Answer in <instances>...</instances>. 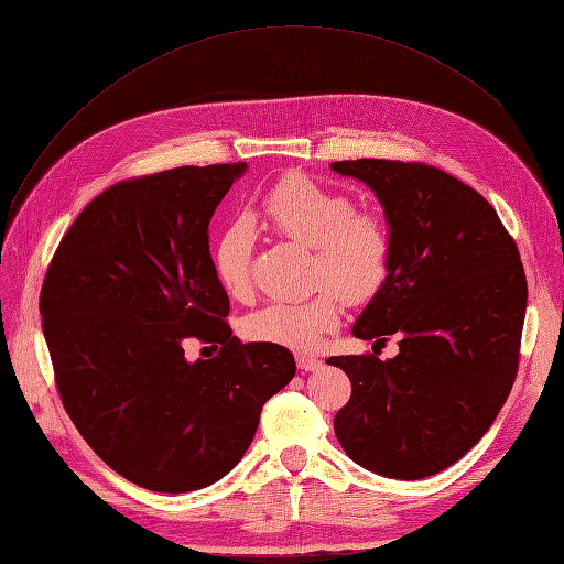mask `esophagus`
I'll return each mask as SVG.
<instances>
[{"label":"esophagus","mask_w":564,"mask_h":564,"mask_svg":"<svg viewBox=\"0 0 564 564\" xmlns=\"http://www.w3.org/2000/svg\"><path fill=\"white\" fill-rule=\"evenodd\" d=\"M296 365H299V369H303V371H315V369L322 367V360H319L317 355L299 352V355H296Z\"/></svg>","instance_id":"esophagus-1"}]
</instances>
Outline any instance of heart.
<instances>
[{
  "mask_svg": "<svg viewBox=\"0 0 564 564\" xmlns=\"http://www.w3.org/2000/svg\"><path fill=\"white\" fill-rule=\"evenodd\" d=\"M263 224L315 249L313 275L348 303L369 301L379 292L390 268V240L379 218L355 214V204L305 176L278 181L256 209ZM214 275L224 292L242 299L251 286V228L235 220L212 249ZM338 301L322 292L305 301H270L247 315L242 332L256 344L296 350L315 348L324 334L338 327Z\"/></svg>",
  "mask_w": 564,
  "mask_h": 564,
  "instance_id": "1",
  "label": "heart"
}]
</instances>
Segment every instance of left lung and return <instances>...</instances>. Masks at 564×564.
<instances>
[{
    "instance_id": "1",
    "label": "left lung",
    "mask_w": 564,
    "mask_h": 564,
    "mask_svg": "<svg viewBox=\"0 0 564 564\" xmlns=\"http://www.w3.org/2000/svg\"><path fill=\"white\" fill-rule=\"evenodd\" d=\"M383 207L390 268L352 336L400 352L338 355L352 383L334 433L362 468L421 480L477 445L513 388L527 311L520 253L491 204L429 164L334 162ZM373 344V346H377Z\"/></svg>"
}]
</instances>
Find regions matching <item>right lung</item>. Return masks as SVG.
Masks as SVG:
<instances>
[{
  "label": "right lung",
  "instance_id": "1",
  "mask_svg": "<svg viewBox=\"0 0 564 564\" xmlns=\"http://www.w3.org/2000/svg\"><path fill=\"white\" fill-rule=\"evenodd\" d=\"M245 172L178 166L117 183L84 207L46 270L40 313L65 412L115 473L150 491L228 475L296 373L284 346L240 344L224 322L209 220ZM191 337L219 355L191 364Z\"/></svg>",
  "mask_w": 564,
  "mask_h": 564
}]
</instances>
